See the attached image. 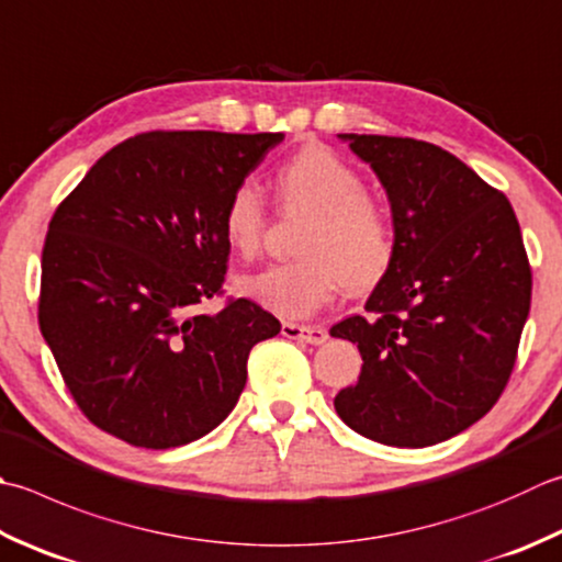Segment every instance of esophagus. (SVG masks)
Instances as JSON below:
<instances>
[{
    "instance_id": "obj_1",
    "label": "esophagus",
    "mask_w": 562,
    "mask_h": 562,
    "mask_svg": "<svg viewBox=\"0 0 562 562\" xmlns=\"http://www.w3.org/2000/svg\"><path fill=\"white\" fill-rule=\"evenodd\" d=\"M282 336L302 340V344H310V346H322L328 338L324 326H302V324H292V322L282 324Z\"/></svg>"
}]
</instances>
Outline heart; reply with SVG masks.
Returning a JSON list of instances; mask_svg holds the SVG:
<instances>
[{
	"mask_svg": "<svg viewBox=\"0 0 562 562\" xmlns=\"http://www.w3.org/2000/svg\"><path fill=\"white\" fill-rule=\"evenodd\" d=\"M280 194L288 206L312 212L300 238L302 258L272 262L240 280V290L268 312L306 318L346 282L368 290L390 272L394 234L384 209L368 196L366 178L334 150L314 146L282 165ZM266 200L256 184L231 192L224 209V236L240 256L260 248L266 231Z\"/></svg>",
	"mask_w": 562,
	"mask_h": 562,
	"instance_id": "1",
	"label": "heart"
}]
</instances>
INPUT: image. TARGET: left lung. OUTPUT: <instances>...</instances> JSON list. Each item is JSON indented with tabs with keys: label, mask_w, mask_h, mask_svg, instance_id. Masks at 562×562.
I'll return each mask as SVG.
<instances>
[{
	"label": "left lung",
	"mask_w": 562,
	"mask_h": 562,
	"mask_svg": "<svg viewBox=\"0 0 562 562\" xmlns=\"http://www.w3.org/2000/svg\"><path fill=\"white\" fill-rule=\"evenodd\" d=\"M387 194L394 260L331 336L362 370L334 406L384 446L424 448L480 422L507 387L531 310V268L507 196L426 140L338 134Z\"/></svg>",
	"instance_id": "8db88e82"
}]
</instances>
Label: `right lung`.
I'll list each match as a JSON object with an SVG mask.
<instances>
[{"instance_id": "1", "label": "right lung", "mask_w": 562, "mask_h": 562, "mask_svg": "<svg viewBox=\"0 0 562 562\" xmlns=\"http://www.w3.org/2000/svg\"><path fill=\"white\" fill-rule=\"evenodd\" d=\"M284 134L153 131L99 158L48 224L38 324L77 406L138 448H178L222 424L246 362L280 322L222 292L224 209Z\"/></svg>"}]
</instances>
